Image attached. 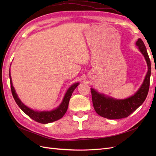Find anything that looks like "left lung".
Wrapping results in <instances>:
<instances>
[{"instance_id":"8db88e82","label":"left lung","mask_w":156,"mask_h":156,"mask_svg":"<svg viewBox=\"0 0 156 156\" xmlns=\"http://www.w3.org/2000/svg\"><path fill=\"white\" fill-rule=\"evenodd\" d=\"M136 45L146 60L148 71L141 87L133 96L124 100H116L98 93L90 88L92 104L95 111L102 117L109 119H119L127 117L145 101L150 88L151 62L146 48L141 39H138Z\"/></svg>"}]
</instances>
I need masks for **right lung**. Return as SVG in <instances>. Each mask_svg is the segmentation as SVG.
Returning <instances> with one entry per match:
<instances>
[{
	"label": "right lung",
	"instance_id": "add662e5",
	"mask_svg": "<svg viewBox=\"0 0 156 156\" xmlns=\"http://www.w3.org/2000/svg\"><path fill=\"white\" fill-rule=\"evenodd\" d=\"M9 77L10 80H11V92L12 94V97L14 98L16 103L20 107V108L25 112L26 115H27L29 117L31 118L33 120H34L36 122H38L39 123L42 124H46L49 123V122H54L58 120V119H61L63 116L65 115V113L67 111V109L68 107V104L69 99L72 96V92H74L75 88L78 87L79 83H76L71 86V87L68 90L67 92L66 93L65 97L64 98L61 105L59 107L51 111H35L32 109L29 108L27 106H25L23 102L19 100L17 95H16L14 87H12V83L11 78V74H10L9 71Z\"/></svg>",
	"mask_w": 156,
	"mask_h": 156
}]
</instances>
